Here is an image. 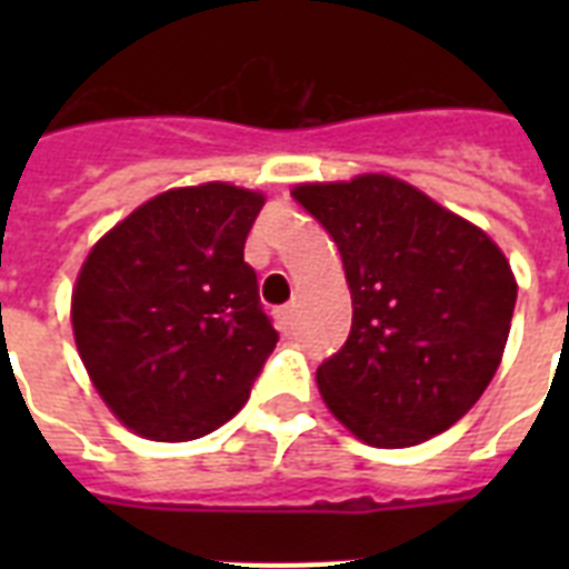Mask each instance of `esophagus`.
<instances>
[{"label":"esophagus","mask_w":569,"mask_h":569,"mask_svg":"<svg viewBox=\"0 0 569 569\" xmlns=\"http://www.w3.org/2000/svg\"><path fill=\"white\" fill-rule=\"evenodd\" d=\"M277 325H280V330H286V333L292 330V325H295V303H286V307H280V310H277Z\"/></svg>","instance_id":"1"}]
</instances>
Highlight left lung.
<instances>
[{
	"label": "left lung",
	"mask_w": 569,
	"mask_h": 569,
	"mask_svg": "<svg viewBox=\"0 0 569 569\" xmlns=\"http://www.w3.org/2000/svg\"><path fill=\"white\" fill-rule=\"evenodd\" d=\"M292 197L337 241L355 307L346 346L316 372L330 413L378 449L451 428L508 342L517 280L502 250L383 173L307 182Z\"/></svg>",
	"instance_id": "left-lung-1"
}]
</instances>
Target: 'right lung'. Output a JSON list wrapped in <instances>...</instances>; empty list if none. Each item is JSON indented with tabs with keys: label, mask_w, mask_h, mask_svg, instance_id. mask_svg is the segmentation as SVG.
I'll list each match as a JSON object with an SVG mask.
<instances>
[{
	"label": "right lung",
	"mask_w": 569,
	"mask_h": 569,
	"mask_svg": "<svg viewBox=\"0 0 569 569\" xmlns=\"http://www.w3.org/2000/svg\"><path fill=\"white\" fill-rule=\"evenodd\" d=\"M262 194L171 189L106 232L73 289L76 348L141 437L197 440L239 413L277 346L244 239Z\"/></svg>",
	"instance_id": "right-lung-1"
}]
</instances>
